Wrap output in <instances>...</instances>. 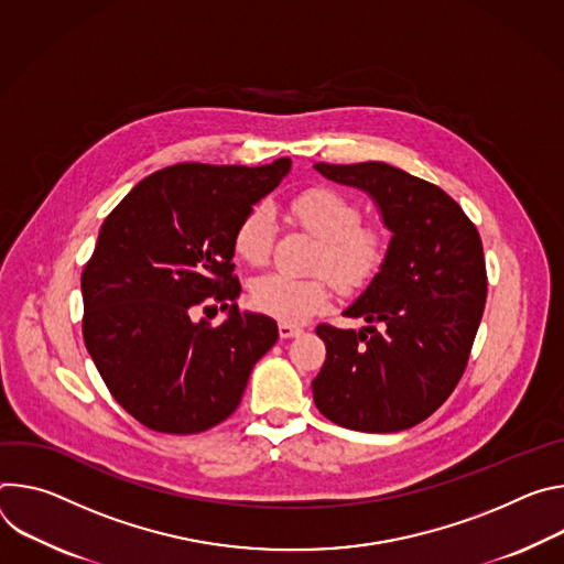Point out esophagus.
I'll return each instance as SVG.
<instances>
[{"label":"esophagus","instance_id":"34e87169","mask_svg":"<svg viewBox=\"0 0 564 564\" xmlns=\"http://www.w3.org/2000/svg\"><path fill=\"white\" fill-rule=\"evenodd\" d=\"M278 332H280V338H295V336H300L304 329H302V327H295V325H289V323H280V325H278Z\"/></svg>","mask_w":564,"mask_h":564}]
</instances>
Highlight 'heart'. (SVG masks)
I'll use <instances>...</instances> for the list:
<instances>
[{"label": "heart", "instance_id": "heart-1", "mask_svg": "<svg viewBox=\"0 0 564 564\" xmlns=\"http://www.w3.org/2000/svg\"><path fill=\"white\" fill-rule=\"evenodd\" d=\"M293 219L318 239L314 271L327 273L334 284L356 295L369 289L390 260V232L381 224H362V208L327 185L308 187L291 202ZM273 243V213L267 204L250 208L232 232L235 256L260 267L269 260ZM332 281L325 275L289 278L267 273L250 284V302L280 323H304L332 304Z\"/></svg>", "mask_w": 564, "mask_h": 564}]
</instances>
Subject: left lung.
Masks as SVG:
<instances>
[{
    "label": "left lung",
    "mask_w": 564,
    "mask_h": 564,
    "mask_svg": "<svg viewBox=\"0 0 564 564\" xmlns=\"http://www.w3.org/2000/svg\"><path fill=\"white\" fill-rule=\"evenodd\" d=\"M371 195L392 230L390 260L345 311L360 332L318 325L327 358L311 383L316 408L360 432H399L427 419L457 388L486 304L481 237L440 185L381 161L316 163Z\"/></svg>",
    "instance_id": "8db88e82"
}]
</instances>
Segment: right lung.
Wrapping results in <instances>:
<instances>
[{
    "label": "right lung",
    "instance_id": "add662e5",
    "mask_svg": "<svg viewBox=\"0 0 564 564\" xmlns=\"http://www.w3.org/2000/svg\"><path fill=\"white\" fill-rule=\"evenodd\" d=\"M289 167L176 163L107 215L83 271V338L111 397L145 427L195 434L221 423L275 345V321L239 314L230 260L239 219ZM215 303L231 308L219 328L192 321Z\"/></svg>",
    "mask_w": 564,
    "mask_h": 564
}]
</instances>
